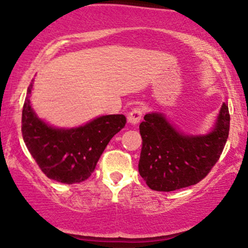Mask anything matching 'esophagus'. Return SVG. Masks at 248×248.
Masks as SVG:
<instances>
[{
    "label": "esophagus",
    "instance_id": "34e87169",
    "mask_svg": "<svg viewBox=\"0 0 248 248\" xmlns=\"http://www.w3.org/2000/svg\"><path fill=\"white\" fill-rule=\"evenodd\" d=\"M142 113H143V109H142L141 107L133 108V109L129 112V114H128V116H127L128 122H129V124H139L142 118Z\"/></svg>",
    "mask_w": 248,
    "mask_h": 248
}]
</instances>
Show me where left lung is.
<instances>
[{
    "label": "left lung",
    "mask_w": 248,
    "mask_h": 248,
    "mask_svg": "<svg viewBox=\"0 0 248 248\" xmlns=\"http://www.w3.org/2000/svg\"><path fill=\"white\" fill-rule=\"evenodd\" d=\"M230 113L224 102L206 135L178 132L161 113L144 115L140 124L142 149L139 172L155 191H173L201 182L217 163L229 138Z\"/></svg>",
    "instance_id": "8db88e82"
}]
</instances>
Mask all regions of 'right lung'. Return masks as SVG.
<instances>
[{"label":"right lung","mask_w":248,"mask_h":248,"mask_svg":"<svg viewBox=\"0 0 248 248\" xmlns=\"http://www.w3.org/2000/svg\"><path fill=\"white\" fill-rule=\"evenodd\" d=\"M32 82L22 110V135L41 170L65 184L84 182L94 171L110 139L126 124L122 114L104 115L84 126L64 129L42 121L30 105Z\"/></svg>","instance_id":"obj_1"}]
</instances>
